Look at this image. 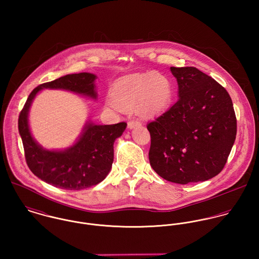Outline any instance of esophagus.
<instances>
[{
  "mask_svg": "<svg viewBox=\"0 0 259 259\" xmlns=\"http://www.w3.org/2000/svg\"><path fill=\"white\" fill-rule=\"evenodd\" d=\"M140 125H141V121L139 119H132V120H130L127 122V127L130 130H132V128H134L136 126H140Z\"/></svg>",
  "mask_w": 259,
  "mask_h": 259,
  "instance_id": "1",
  "label": "esophagus"
}]
</instances>
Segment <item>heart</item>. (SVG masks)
Returning <instances> with one entry per match:
<instances>
[{
	"mask_svg": "<svg viewBox=\"0 0 259 259\" xmlns=\"http://www.w3.org/2000/svg\"><path fill=\"white\" fill-rule=\"evenodd\" d=\"M112 100L106 102V108L117 111L119 106L134 108L138 105L147 113L164 111L172 99L170 81L156 73L128 74L115 80L111 87Z\"/></svg>",
	"mask_w": 259,
	"mask_h": 259,
	"instance_id": "1",
	"label": "heart"
}]
</instances>
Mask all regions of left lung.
Masks as SVG:
<instances>
[{"label": "left lung", "mask_w": 259, "mask_h": 259, "mask_svg": "<svg viewBox=\"0 0 259 259\" xmlns=\"http://www.w3.org/2000/svg\"><path fill=\"white\" fill-rule=\"evenodd\" d=\"M170 71L178 80L179 100L148 124L149 162L168 182H204L222 171L234 144L232 101L222 84L196 68Z\"/></svg>", "instance_id": "1"}]
</instances>
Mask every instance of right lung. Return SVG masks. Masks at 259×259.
<instances>
[{
  "label": "right lung",
  "instance_id": "1",
  "mask_svg": "<svg viewBox=\"0 0 259 259\" xmlns=\"http://www.w3.org/2000/svg\"><path fill=\"white\" fill-rule=\"evenodd\" d=\"M97 75L79 73L64 75L39 84L30 94L19 115V133L25 157L31 171L49 185L68 190H79L103 182L113 161V143L126 127L125 122L95 124L88 121L76 143L64 150H49L32 137L29 111L37 93L42 89L66 90L97 100Z\"/></svg>",
  "mask_w": 259,
  "mask_h": 259
}]
</instances>
